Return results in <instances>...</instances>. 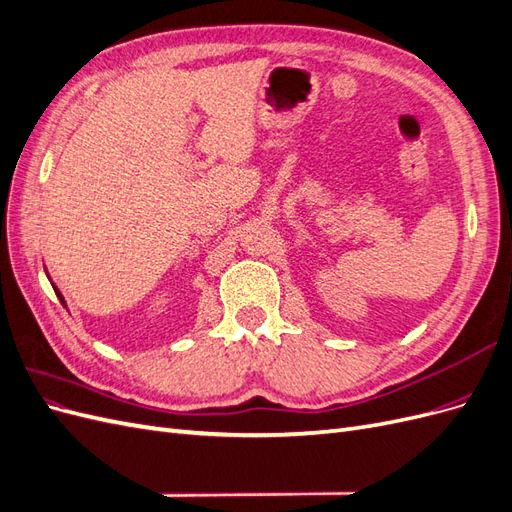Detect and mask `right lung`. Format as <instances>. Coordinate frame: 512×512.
Instances as JSON below:
<instances>
[{
	"instance_id": "1",
	"label": "right lung",
	"mask_w": 512,
	"mask_h": 512,
	"mask_svg": "<svg viewBox=\"0 0 512 512\" xmlns=\"http://www.w3.org/2000/svg\"><path fill=\"white\" fill-rule=\"evenodd\" d=\"M53 288H55V286H53ZM55 294H57V297H59V301H61V303H64V305H66V301H64V297H61V292H59V290H57V288H55Z\"/></svg>"
}]
</instances>
